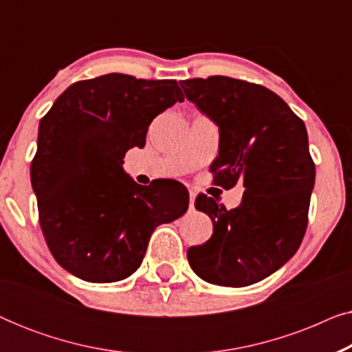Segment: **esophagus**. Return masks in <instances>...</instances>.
<instances>
[{
  "label": "esophagus",
  "mask_w": 352,
  "mask_h": 352,
  "mask_svg": "<svg viewBox=\"0 0 352 352\" xmlns=\"http://www.w3.org/2000/svg\"><path fill=\"white\" fill-rule=\"evenodd\" d=\"M194 204H195V192L190 190V192H189V205H190V210L194 208Z\"/></svg>",
  "instance_id": "1"
}]
</instances>
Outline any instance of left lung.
<instances>
[{"mask_svg":"<svg viewBox=\"0 0 352 352\" xmlns=\"http://www.w3.org/2000/svg\"><path fill=\"white\" fill-rule=\"evenodd\" d=\"M186 98L219 126L214 182H243L237 208L197 197L195 208L213 221L208 242L187 250L194 272L224 287H247L282 267L307 228L316 165L302 120L280 96L250 81L208 76L179 81Z\"/></svg>","mask_w":352,"mask_h":352,"instance_id":"1","label":"left lung"}]
</instances>
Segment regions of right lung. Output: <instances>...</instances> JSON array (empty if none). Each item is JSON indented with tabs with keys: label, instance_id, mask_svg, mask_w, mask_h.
Segmentation results:
<instances>
[{
	"label": "right lung",
	"instance_id": "1",
	"mask_svg": "<svg viewBox=\"0 0 352 352\" xmlns=\"http://www.w3.org/2000/svg\"><path fill=\"white\" fill-rule=\"evenodd\" d=\"M182 100L176 80L109 74L69 86L41 118L32 186L47 248L65 271L93 283L123 280L141 266L157 226L186 213L181 184L139 186L122 168L129 148L146 146L152 120Z\"/></svg>",
	"mask_w": 352,
	"mask_h": 352
}]
</instances>
